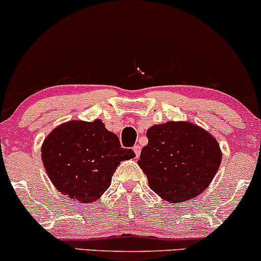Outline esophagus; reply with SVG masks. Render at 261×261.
Instances as JSON below:
<instances>
[{"label":"esophagus","mask_w":261,"mask_h":261,"mask_svg":"<svg viewBox=\"0 0 261 261\" xmlns=\"http://www.w3.org/2000/svg\"><path fill=\"white\" fill-rule=\"evenodd\" d=\"M134 152H135L136 157H139L140 153H141V147H140L139 145H135L134 146Z\"/></svg>","instance_id":"34e87169"}]
</instances>
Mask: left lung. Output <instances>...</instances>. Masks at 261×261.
I'll use <instances>...</instances> for the list:
<instances>
[{"instance_id":"8db88e82","label":"left lung","mask_w":261,"mask_h":261,"mask_svg":"<svg viewBox=\"0 0 261 261\" xmlns=\"http://www.w3.org/2000/svg\"><path fill=\"white\" fill-rule=\"evenodd\" d=\"M137 161L150 188L168 202L199 196L218 171L222 152L210 133L191 122H166L147 130Z\"/></svg>"}]
</instances>
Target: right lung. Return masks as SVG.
Here are the masks:
<instances>
[{"instance_id": "obj_1", "label": "right lung", "mask_w": 261, "mask_h": 261, "mask_svg": "<svg viewBox=\"0 0 261 261\" xmlns=\"http://www.w3.org/2000/svg\"><path fill=\"white\" fill-rule=\"evenodd\" d=\"M135 156L131 148L121 147L119 137L108 131L101 120L63 124L42 146V161L51 183L80 203L98 199L120 162Z\"/></svg>"}]
</instances>
